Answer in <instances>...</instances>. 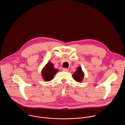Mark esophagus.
<instances>
[{
    "mask_svg": "<svg viewBox=\"0 0 125 125\" xmlns=\"http://www.w3.org/2000/svg\"><path fill=\"white\" fill-rule=\"evenodd\" d=\"M63 71H65V72H68V69L67 68H63L62 70Z\"/></svg>",
    "mask_w": 125,
    "mask_h": 125,
    "instance_id": "1",
    "label": "esophagus"
}]
</instances>
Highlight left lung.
Here are the masks:
<instances>
[{
	"label": "left lung",
	"instance_id": "left-lung-1",
	"mask_svg": "<svg viewBox=\"0 0 125 125\" xmlns=\"http://www.w3.org/2000/svg\"><path fill=\"white\" fill-rule=\"evenodd\" d=\"M84 75L82 71V68L81 67H79L77 69L76 71L75 72V74L73 75V79L77 82H81L83 79Z\"/></svg>",
	"mask_w": 125,
	"mask_h": 125
}]
</instances>
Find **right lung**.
Returning <instances> with one entry per match:
<instances>
[{"label": "right lung", "instance_id": "right-lung-1", "mask_svg": "<svg viewBox=\"0 0 125 125\" xmlns=\"http://www.w3.org/2000/svg\"><path fill=\"white\" fill-rule=\"evenodd\" d=\"M58 72V70L54 68L53 64L50 62H48L43 69L42 71V75L43 79L45 81H50L52 80L54 76Z\"/></svg>", "mask_w": 125, "mask_h": 125}]
</instances>
